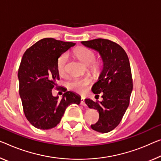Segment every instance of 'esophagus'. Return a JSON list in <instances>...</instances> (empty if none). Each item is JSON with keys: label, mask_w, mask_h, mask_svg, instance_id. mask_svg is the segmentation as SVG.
<instances>
[{"label": "esophagus", "mask_w": 161, "mask_h": 161, "mask_svg": "<svg viewBox=\"0 0 161 161\" xmlns=\"http://www.w3.org/2000/svg\"><path fill=\"white\" fill-rule=\"evenodd\" d=\"M80 104L82 105V106H86V103H85V99H84V98H81V99H80Z\"/></svg>", "instance_id": "1"}]
</instances>
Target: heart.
I'll return each mask as SVG.
<instances>
[{
    "label": "heart",
    "mask_w": 161,
    "mask_h": 161,
    "mask_svg": "<svg viewBox=\"0 0 161 161\" xmlns=\"http://www.w3.org/2000/svg\"><path fill=\"white\" fill-rule=\"evenodd\" d=\"M73 54L82 63L88 65L93 72L97 73L100 72L102 68V63L100 60H95L96 53L92 49L85 47H78L73 50ZM68 55L67 53H63L59 56L57 60V70L60 75H63L65 72L66 63ZM90 83L88 78H74L68 83V87L75 92L83 93L86 91Z\"/></svg>",
    "instance_id": "obj_1"
}]
</instances>
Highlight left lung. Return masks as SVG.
<instances>
[{
  "instance_id": "left-lung-1",
  "label": "left lung",
  "mask_w": 161,
  "mask_h": 161,
  "mask_svg": "<svg viewBox=\"0 0 161 161\" xmlns=\"http://www.w3.org/2000/svg\"><path fill=\"white\" fill-rule=\"evenodd\" d=\"M81 43L98 52L102 58V71L92 91L96 96L102 93L103 101L86 98L85 102L99 114L98 121L91 125V128L98 132H108L119 125L130 104L133 83L129 58L122 47L108 39H96Z\"/></svg>"
}]
</instances>
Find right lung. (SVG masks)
I'll return each mask as SVG.
<instances>
[{"instance_id":"right-lung-1","label":"right lung","mask_w":161,"mask_h":161,"mask_svg":"<svg viewBox=\"0 0 161 161\" xmlns=\"http://www.w3.org/2000/svg\"><path fill=\"white\" fill-rule=\"evenodd\" d=\"M75 44L44 38L27 49L22 57L18 72L19 94L27 120L37 129L56 127L66 108L80 102V96L72 91L65 92L61 100L52 93L60 80L58 58Z\"/></svg>"}]
</instances>
